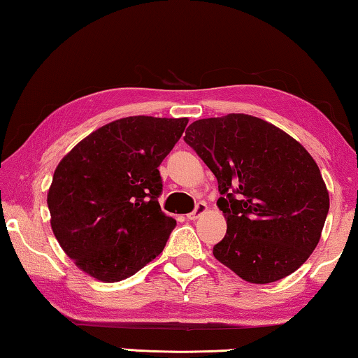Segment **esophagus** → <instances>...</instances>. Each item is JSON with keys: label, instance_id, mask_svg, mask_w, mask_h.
<instances>
[{"label": "esophagus", "instance_id": "obj_1", "mask_svg": "<svg viewBox=\"0 0 358 358\" xmlns=\"http://www.w3.org/2000/svg\"><path fill=\"white\" fill-rule=\"evenodd\" d=\"M205 211H207V203L205 202H199L197 205H196V208H194V211L192 213H189V215H186V217L189 221H196L197 217H201Z\"/></svg>", "mask_w": 358, "mask_h": 358}]
</instances>
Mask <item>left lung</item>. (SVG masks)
Wrapping results in <instances>:
<instances>
[{
  "label": "left lung",
  "instance_id": "1",
  "mask_svg": "<svg viewBox=\"0 0 358 358\" xmlns=\"http://www.w3.org/2000/svg\"><path fill=\"white\" fill-rule=\"evenodd\" d=\"M185 142L217 180L227 232L213 248L222 265L268 284L306 262L322 234L330 197L313 156L268 121L245 113L203 118Z\"/></svg>",
  "mask_w": 358,
  "mask_h": 358
}]
</instances>
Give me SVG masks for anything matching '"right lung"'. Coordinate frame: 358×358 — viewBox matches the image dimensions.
Here are the masks:
<instances>
[{"label":"right lung","mask_w":358,"mask_h":358,"mask_svg":"<svg viewBox=\"0 0 358 358\" xmlns=\"http://www.w3.org/2000/svg\"><path fill=\"white\" fill-rule=\"evenodd\" d=\"M187 118L128 117L96 129L66 155L47 192L50 226L85 273L117 282L159 256L177 221L162 213L157 167Z\"/></svg>","instance_id":"1"}]
</instances>
